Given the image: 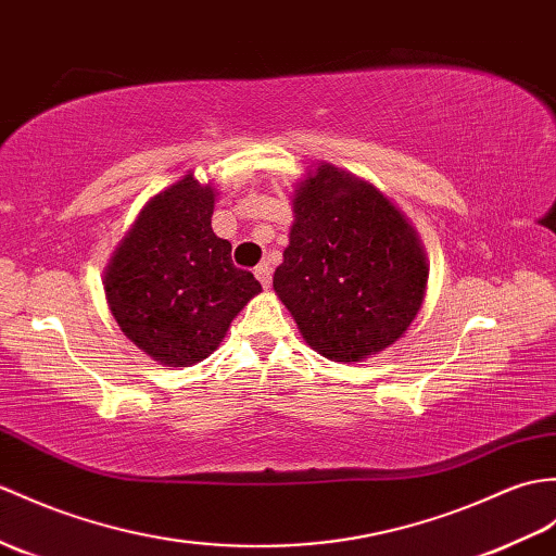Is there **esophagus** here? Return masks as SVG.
Returning a JSON list of instances; mask_svg holds the SVG:
<instances>
[{
  "label": "esophagus",
  "mask_w": 556,
  "mask_h": 556,
  "mask_svg": "<svg viewBox=\"0 0 556 556\" xmlns=\"http://www.w3.org/2000/svg\"><path fill=\"white\" fill-rule=\"evenodd\" d=\"M255 277H257V281L263 283L265 289H269V283H273V267H269L267 263L257 265V267H255Z\"/></svg>",
  "instance_id": "1"
}]
</instances>
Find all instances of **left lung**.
<instances>
[{
    "label": "left lung",
    "instance_id": "left-lung-1",
    "mask_svg": "<svg viewBox=\"0 0 556 556\" xmlns=\"http://www.w3.org/2000/svg\"><path fill=\"white\" fill-rule=\"evenodd\" d=\"M291 208L273 287L305 343L333 363H365L403 339L429 281V257L405 213L327 161L295 182Z\"/></svg>",
    "mask_w": 556,
    "mask_h": 556
}]
</instances>
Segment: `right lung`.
<instances>
[{
    "mask_svg": "<svg viewBox=\"0 0 556 556\" xmlns=\"http://www.w3.org/2000/svg\"><path fill=\"white\" fill-rule=\"evenodd\" d=\"M217 189L189 170L139 211L103 269L113 319L165 367H191L217 351L261 283L231 265V243L211 217Z\"/></svg>",
    "mask_w": 556,
    "mask_h": 556,
    "instance_id": "add662e5",
    "label": "right lung"
}]
</instances>
